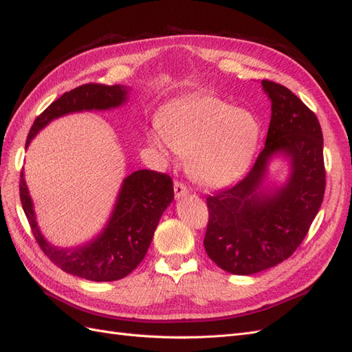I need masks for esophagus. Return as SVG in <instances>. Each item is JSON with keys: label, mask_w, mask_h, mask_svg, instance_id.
I'll use <instances>...</instances> for the list:
<instances>
[{"label": "esophagus", "mask_w": 352, "mask_h": 352, "mask_svg": "<svg viewBox=\"0 0 352 352\" xmlns=\"http://www.w3.org/2000/svg\"><path fill=\"white\" fill-rule=\"evenodd\" d=\"M188 188L184 185V184H180V182H175V197L179 199V198H184V197H186L188 195Z\"/></svg>", "instance_id": "obj_1"}]
</instances>
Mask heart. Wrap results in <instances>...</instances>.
I'll return each instance as SVG.
<instances>
[{
  "mask_svg": "<svg viewBox=\"0 0 352 352\" xmlns=\"http://www.w3.org/2000/svg\"><path fill=\"white\" fill-rule=\"evenodd\" d=\"M166 142L188 158V172L206 188H221L236 180L258 146L261 127L251 111L232 109L216 95H197L176 104L162 122ZM151 144L164 151L153 135Z\"/></svg>",
  "mask_w": 352,
  "mask_h": 352,
  "instance_id": "b5f03b06",
  "label": "heart"
}]
</instances>
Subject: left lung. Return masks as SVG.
I'll list each match as a JSON object with an SVG mask.
<instances>
[{
	"label": "left lung",
	"instance_id": "obj_1",
	"mask_svg": "<svg viewBox=\"0 0 352 352\" xmlns=\"http://www.w3.org/2000/svg\"><path fill=\"white\" fill-rule=\"evenodd\" d=\"M272 101L265 145L238 184L207 197L204 247L220 269L254 274L289 258L320 210L326 170L323 133L316 114L286 87L264 79ZM290 158L292 176L279 190L262 189L268 160Z\"/></svg>",
	"mask_w": 352,
	"mask_h": 352
}]
</instances>
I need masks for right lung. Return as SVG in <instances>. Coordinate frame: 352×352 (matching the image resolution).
Returning a JSON list of instances; mask_svg holds the SVG:
<instances>
[{
  "instance_id": "add662e5",
  "label": "right lung",
  "mask_w": 352,
  "mask_h": 352,
  "mask_svg": "<svg viewBox=\"0 0 352 352\" xmlns=\"http://www.w3.org/2000/svg\"><path fill=\"white\" fill-rule=\"evenodd\" d=\"M127 88L122 85L87 83L65 92L51 102L32 124L26 148L51 120L83 110H109L122 105ZM23 170L20 172V201L32 233L47 257L61 270L92 282L126 278L140 264L153 241L164 210L175 198L172 177L154 170H136L123 180L107 226L94 241L76 248H57L42 236Z\"/></svg>"
}]
</instances>
